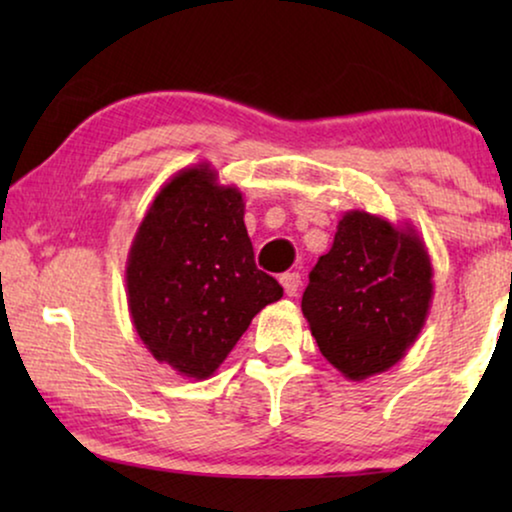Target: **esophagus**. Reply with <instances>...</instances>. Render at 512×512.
<instances>
[{
  "mask_svg": "<svg viewBox=\"0 0 512 512\" xmlns=\"http://www.w3.org/2000/svg\"><path fill=\"white\" fill-rule=\"evenodd\" d=\"M279 282H282L286 296H296L298 289H300V275H298V272H284V275L279 277Z\"/></svg>",
  "mask_w": 512,
  "mask_h": 512,
  "instance_id": "1",
  "label": "esophagus"
}]
</instances>
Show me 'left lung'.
<instances>
[{
    "label": "left lung",
    "instance_id": "obj_1",
    "mask_svg": "<svg viewBox=\"0 0 512 512\" xmlns=\"http://www.w3.org/2000/svg\"><path fill=\"white\" fill-rule=\"evenodd\" d=\"M431 300L433 265L415 226L352 209L310 272L300 307L324 359L361 382L415 345Z\"/></svg>",
    "mask_w": 512,
    "mask_h": 512
}]
</instances>
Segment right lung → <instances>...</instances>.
Segmentation results:
<instances>
[{"instance_id": "right-lung-1", "label": "right lung", "mask_w": 512, "mask_h": 512, "mask_svg": "<svg viewBox=\"0 0 512 512\" xmlns=\"http://www.w3.org/2000/svg\"><path fill=\"white\" fill-rule=\"evenodd\" d=\"M132 326L160 363L207 380L251 319L284 296L254 263L237 186L209 163L179 170L139 223L125 263Z\"/></svg>"}]
</instances>
